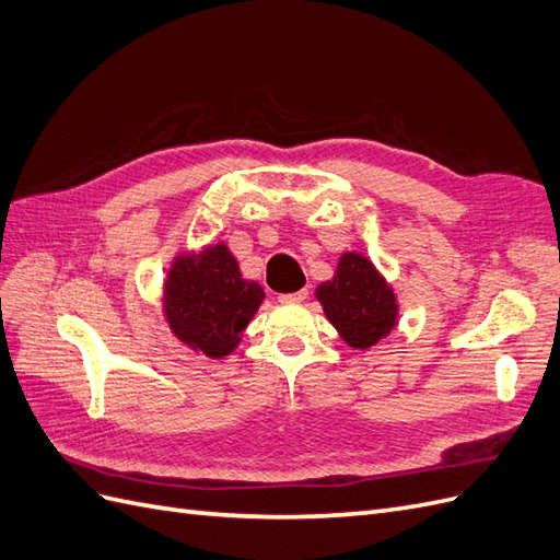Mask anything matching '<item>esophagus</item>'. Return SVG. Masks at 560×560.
<instances>
[{"label": "esophagus", "mask_w": 560, "mask_h": 560, "mask_svg": "<svg viewBox=\"0 0 560 560\" xmlns=\"http://www.w3.org/2000/svg\"><path fill=\"white\" fill-rule=\"evenodd\" d=\"M278 299H280V303H303L308 299V290H299V292H292V294H280Z\"/></svg>", "instance_id": "esophagus-1"}]
</instances>
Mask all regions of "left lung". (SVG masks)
<instances>
[{"mask_svg":"<svg viewBox=\"0 0 560 560\" xmlns=\"http://www.w3.org/2000/svg\"><path fill=\"white\" fill-rule=\"evenodd\" d=\"M315 299L338 336L354 350L376 346L399 325L395 287L362 252H343L334 278L317 284Z\"/></svg>","mask_w":560,"mask_h":560,"instance_id":"8db88e82","label":"left lung"}]
</instances>
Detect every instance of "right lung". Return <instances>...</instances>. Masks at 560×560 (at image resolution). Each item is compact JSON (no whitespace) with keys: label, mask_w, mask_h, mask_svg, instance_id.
<instances>
[{"label":"right lung","mask_w":560,"mask_h":560,"mask_svg":"<svg viewBox=\"0 0 560 560\" xmlns=\"http://www.w3.org/2000/svg\"><path fill=\"white\" fill-rule=\"evenodd\" d=\"M264 296L259 282L243 278L229 245L217 243L177 252L163 278L161 308L179 343L224 360L243 341Z\"/></svg>","instance_id":"obj_1"}]
</instances>
